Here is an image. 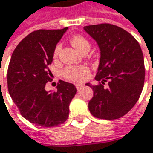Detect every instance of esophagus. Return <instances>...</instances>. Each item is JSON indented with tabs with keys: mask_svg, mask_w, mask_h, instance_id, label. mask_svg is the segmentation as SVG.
I'll list each match as a JSON object with an SVG mask.
<instances>
[{
	"mask_svg": "<svg viewBox=\"0 0 153 153\" xmlns=\"http://www.w3.org/2000/svg\"><path fill=\"white\" fill-rule=\"evenodd\" d=\"M82 87H83V85L82 84H76V88L77 90H80L81 88H82Z\"/></svg>",
	"mask_w": 153,
	"mask_h": 153,
	"instance_id": "34e87169",
	"label": "esophagus"
}]
</instances>
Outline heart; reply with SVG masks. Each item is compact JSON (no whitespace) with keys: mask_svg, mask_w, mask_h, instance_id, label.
<instances>
[{"mask_svg":"<svg viewBox=\"0 0 153 153\" xmlns=\"http://www.w3.org/2000/svg\"><path fill=\"white\" fill-rule=\"evenodd\" d=\"M70 42L72 45L79 51V52H82L86 50L90 49V44L87 38L80 35L74 36L71 39ZM61 50V44H58L53 51V58L57 59L59 56V53ZM89 70L87 66L84 65H79V66H67L65 67L62 72V76L71 81H75L79 82L83 80L85 76L88 74Z\"/></svg>","mask_w":153,"mask_h":153,"instance_id":"heart-1","label":"heart"}]
</instances>
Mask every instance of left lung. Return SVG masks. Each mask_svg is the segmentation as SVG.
<instances>
[{
  "instance_id": "obj_1",
  "label": "left lung",
  "mask_w": 153,
  "mask_h": 153,
  "mask_svg": "<svg viewBox=\"0 0 153 153\" xmlns=\"http://www.w3.org/2000/svg\"><path fill=\"white\" fill-rule=\"evenodd\" d=\"M83 29L95 40L101 51L94 78L100 84H86L94 91L89 111L100 119H118L134 107L143 90L145 62L141 47L133 36L113 24L89 25Z\"/></svg>"
}]
</instances>
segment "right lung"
Returning <instances> with one entry per match:
<instances>
[{
  "label": "right lung",
  "mask_w": 153,
  "mask_h": 153,
  "mask_svg": "<svg viewBox=\"0 0 153 153\" xmlns=\"http://www.w3.org/2000/svg\"><path fill=\"white\" fill-rule=\"evenodd\" d=\"M67 28L38 30L16 47L7 68L8 93L21 115L41 127H55L66 121L75 86L59 80L57 92L45 90L52 74L48 69L53 51Z\"/></svg>",
  "instance_id": "add662e5"
}]
</instances>
